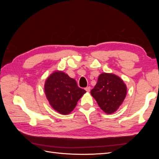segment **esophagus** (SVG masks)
Returning <instances> with one entry per match:
<instances>
[{
    "instance_id": "1",
    "label": "esophagus",
    "mask_w": 159,
    "mask_h": 159,
    "mask_svg": "<svg viewBox=\"0 0 159 159\" xmlns=\"http://www.w3.org/2000/svg\"><path fill=\"white\" fill-rule=\"evenodd\" d=\"M87 92H90V87H85V89Z\"/></svg>"
}]
</instances>
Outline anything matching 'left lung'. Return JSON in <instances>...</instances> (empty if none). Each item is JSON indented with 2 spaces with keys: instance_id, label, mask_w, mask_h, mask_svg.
<instances>
[{
  "instance_id": "obj_1",
  "label": "left lung",
  "mask_w": 159,
  "mask_h": 159,
  "mask_svg": "<svg viewBox=\"0 0 159 159\" xmlns=\"http://www.w3.org/2000/svg\"><path fill=\"white\" fill-rule=\"evenodd\" d=\"M126 86L120 77L113 74L102 73L99 76L91 94L100 109L106 113L116 111L126 96Z\"/></svg>"
}]
</instances>
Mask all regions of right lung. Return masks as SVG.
Returning <instances> with one entry per match:
<instances>
[{
    "label": "right lung",
    "mask_w": 159,
    "mask_h": 159,
    "mask_svg": "<svg viewBox=\"0 0 159 159\" xmlns=\"http://www.w3.org/2000/svg\"><path fill=\"white\" fill-rule=\"evenodd\" d=\"M44 89L50 105L63 115L70 113L86 92L77 85L75 80L63 72L52 74L46 80Z\"/></svg>",
    "instance_id": "obj_1"
}]
</instances>
